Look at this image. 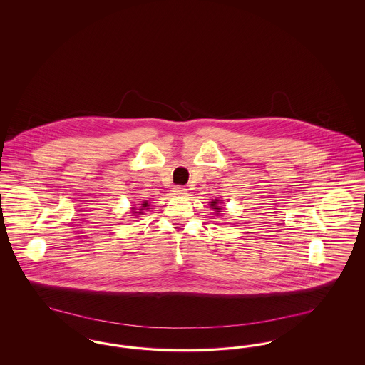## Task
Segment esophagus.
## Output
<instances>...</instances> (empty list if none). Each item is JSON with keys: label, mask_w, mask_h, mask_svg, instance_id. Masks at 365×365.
Wrapping results in <instances>:
<instances>
[{"label": "esophagus", "mask_w": 365, "mask_h": 365, "mask_svg": "<svg viewBox=\"0 0 365 365\" xmlns=\"http://www.w3.org/2000/svg\"><path fill=\"white\" fill-rule=\"evenodd\" d=\"M174 191L175 194H179V195H182V194H186L187 189H186L185 186H175Z\"/></svg>", "instance_id": "34e87169"}]
</instances>
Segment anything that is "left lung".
I'll return each mask as SVG.
<instances>
[{
	"mask_svg": "<svg viewBox=\"0 0 365 365\" xmlns=\"http://www.w3.org/2000/svg\"><path fill=\"white\" fill-rule=\"evenodd\" d=\"M219 201H220V200H212V201H210V207L216 212V215H219V212H220V209H222V207H219ZM220 204H222V202H220Z\"/></svg>",
	"mask_w": 365,
	"mask_h": 365,
	"instance_id": "1",
	"label": "left lung"
}]
</instances>
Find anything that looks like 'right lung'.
Masks as SVG:
<instances>
[{"label": "right lung", "instance_id": "right-lung-1", "mask_svg": "<svg viewBox=\"0 0 365 365\" xmlns=\"http://www.w3.org/2000/svg\"><path fill=\"white\" fill-rule=\"evenodd\" d=\"M148 207H149V204H148V201H143V202H142V204H140V209H139V212H135V208H133L134 209V210H133V213H142V210H143V209L145 208H148Z\"/></svg>", "mask_w": 365, "mask_h": 365}]
</instances>
